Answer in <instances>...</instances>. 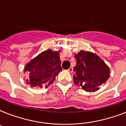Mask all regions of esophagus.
Here are the masks:
<instances>
[{
	"label": "esophagus",
	"instance_id": "obj_1",
	"mask_svg": "<svg viewBox=\"0 0 126 126\" xmlns=\"http://www.w3.org/2000/svg\"><path fill=\"white\" fill-rule=\"evenodd\" d=\"M68 71H69V73H73V67H70L69 69H68Z\"/></svg>",
	"mask_w": 126,
	"mask_h": 126
}]
</instances>
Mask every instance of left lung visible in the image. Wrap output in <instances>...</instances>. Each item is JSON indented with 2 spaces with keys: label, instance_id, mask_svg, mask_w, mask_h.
Returning <instances> with one entry per match:
<instances>
[{
  "label": "left lung",
  "instance_id": "left-lung-1",
  "mask_svg": "<svg viewBox=\"0 0 126 126\" xmlns=\"http://www.w3.org/2000/svg\"><path fill=\"white\" fill-rule=\"evenodd\" d=\"M74 83L86 92H94L110 77V69L105 61L92 51L81 50L75 54Z\"/></svg>",
  "mask_w": 126,
  "mask_h": 126
}]
</instances>
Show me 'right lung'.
Returning a JSON list of instances; mask_svg holds the SVG:
<instances>
[{
  "mask_svg": "<svg viewBox=\"0 0 126 126\" xmlns=\"http://www.w3.org/2000/svg\"><path fill=\"white\" fill-rule=\"evenodd\" d=\"M59 51L47 49L31 59L24 67L29 79L26 82L31 88H47L54 82L55 78L62 71Z\"/></svg>",
  "mask_w": 126,
  "mask_h": 126,
  "instance_id": "obj_1",
  "label": "right lung"
}]
</instances>
